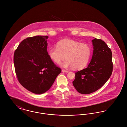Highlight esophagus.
I'll use <instances>...</instances> for the list:
<instances>
[{
	"mask_svg": "<svg viewBox=\"0 0 127 127\" xmlns=\"http://www.w3.org/2000/svg\"><path fill=\"white\" fill-rule=\"evenodd\" d=\"M62 72H68V71L63 69V70H62Z\"/></svg>",
	"mask_w": 127,
	"mask_h": 127,
	"instance_id": "34e87169",
	"label": "esophagus"
}]
</instances>
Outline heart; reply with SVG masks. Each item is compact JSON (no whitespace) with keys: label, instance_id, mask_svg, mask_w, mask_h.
Instances as JSON below:
<instances>
[{"label":"heart","instance_id":"obj_1","mask_svg":"<svg viewBox=\"0 0 127 127\" xmlns=\"http://www.w3.org/2000/svg\"><path fill=\"white\" fill-rule=\"evenodd\" d=\"M92 48L86 43H81L71 39H64L57 43V47L52 46L48 49L50 58L59 64L65 58L67 59L61 64L64 68L81 70L87 66L92 55Z\"/></svg>","mask_w":127,"mask_h":127}]
</instances>
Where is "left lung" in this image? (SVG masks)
<instances>
[{"mask_svg": "<svg viewBox=\"0 0 127 127\" xmlns=\"http://www.w3.org/2000/svg\"><path fill=\"white\" fill-rule=\"evenodd\" d=\"M93 54L86 68L75 73L72 84L83 95L95 92L108 81L113 71L112 53L105 42L97 38L92 41Z\"/></svg>", "mask_w": 127, "mask_h": 127, "instance_id": "1", "label": "left lung"}]
</instances>
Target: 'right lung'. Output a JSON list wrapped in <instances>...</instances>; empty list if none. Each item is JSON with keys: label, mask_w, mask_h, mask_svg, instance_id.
I'll return each instance as SVG.
<instances>
[{"label": "right lung", "mask_w": 127, "mask_h": 127, "mask_svg": "<svg viewBox=\"0 0 127 127\" xmlns=\"http://www.w3.org/2000/svg\"><path fill=\"white\" fill-rule=\"evenodd\" d=\"M48 36L28 37L19 44L14 56V68L21 85L35 94L48 91L61 69L50 58L47 51Z\"/></svg>", "instance_id": "add662e5"}]
</instances>
